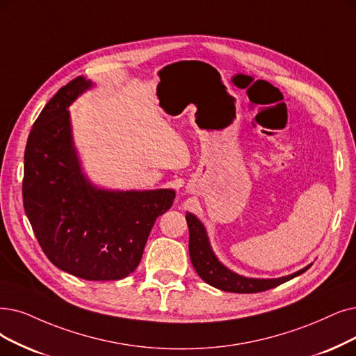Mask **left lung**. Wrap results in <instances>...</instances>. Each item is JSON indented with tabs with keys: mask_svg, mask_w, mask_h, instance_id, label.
Returning a JSON list of instances; mask_svg holds the SVG:
<instances>
[{
	"mask_svg": "<svg viewBox=\"0 0 356 356\" xmlns=\"http://www.w3.org/2000/svg\"><path fill=\"white\" fill-rule=\"evenodd\" d=\"M186 219L190 229V243H188L190 259L195 268V272L206 283H209L210 286H215L220 291L234 292V293L263 292L267 289L276 288L282 285V283L302 275L311 267L309 264L289 276H283L277 279H254V277L239 276L234 273L232 270L225 267L218 260L215 252H213L210 247L204 225L190 211H187Z\"/></svg>",
	"mask_w": 356,
	"mask_h": 356,
	"instance_id": "obj_1",
	"label": "left lung"
}]
</instances>
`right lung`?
Segmentation results:
<instances>
[{
  "instance_id": "add662e5",
  "label": "right lung",
  "mask_w": 356,
  "mask_h": 356,
  "mask_svg": "<svg viewBox=\"0 0 356 356\" xmlns=\"http://www.w3.org/2000/svg\"><path fill=\"white\" fill-rule=\"evenodd\" d=\"M90 88L84 77L71 80L39 113L24 150L23 206L54 266L86 280H118L137 268L175 191H111L84 177L67 108Z\"/></svg>"
}]
</instances>
